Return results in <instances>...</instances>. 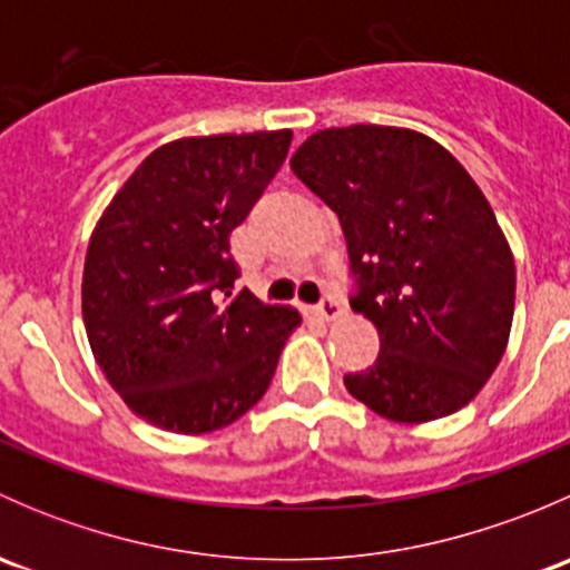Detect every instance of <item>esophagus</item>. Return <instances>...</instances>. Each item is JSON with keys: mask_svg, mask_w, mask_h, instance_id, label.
<instances>
[{"mask_svg": "<svg viewBox=\"0 0 570 570\" xmlns=\"http://www.w3.org/2000/svg\"><path fill=\"white\" fill-rule=\"evenodd\" d=\"M314 314H317L320 320L333 322V320L342 317V303L333 301V297H322L317 306H314Z\"/></svg>", "mask_w": 570, "mask_h": 570, "instance_id": "obj_1", "label": "esophagus"}]
</instances>
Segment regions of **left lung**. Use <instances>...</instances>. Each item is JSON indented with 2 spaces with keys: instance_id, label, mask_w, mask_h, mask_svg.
Returning a JSON list of instances; mask_svg holds the SVG:
<instances>
[{
  "instance_id": "8db88e82",
  "label": "left lung",
  "mask_w": 570,
  "mask_h": 570,
  "mask_svg": "<svg viewBox=\"0 0 570 570\" xmlns=\"http://www.w3.org/2000/svg\"><path fill=\"white\" fill-rule=\"evenodd\" d=\"M338 215L381 353L344 377L402 424L469 405L502 361L515 306L513 250L474 178L433 137L355 124L314 131L289 159Z\"/></svg>"
}]
</instances>
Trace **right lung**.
<instances>
[{"label":"right lung","mask_w":570,"mask_h":570,"mask_svg":"<svg viewBox=\"0 0 570 570\" xmlns=\"http://www.w3.org/2000/svg\"><path fill=\"white\" fill-rule=\"evenodd\" d=\"M292 131L181 137L148 154L90 234L82 317L109 386L154 428L200 435L248 413L301 314L234 292L228 237Z\"/></svg>","instance_id":"add662e5"}]
</instances>
